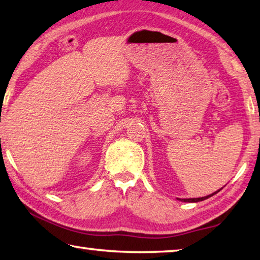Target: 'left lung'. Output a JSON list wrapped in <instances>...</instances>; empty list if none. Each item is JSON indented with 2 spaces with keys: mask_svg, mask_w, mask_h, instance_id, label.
<instances>
[{
  "mask_svg": "<svg viewBox=\"0 0 260 260\" xmlns=\"http://www.w3.org/2000/svg\"><path fill=\"white\" fill-rule=\"evenodd\" d=\"M221 188H222V187H221ZM221 188L218 189L217 192L212 193V194H210V195H207V197H203V198H197V199H178V200H180V201H183V202H200V201H203V200H207V199H209V198H211L212 195H215V194H217L218 192H219V190H221Z\"/></svg>",
  "mask_w": 260,
  "mask_h": 260,
  "instance_id": "left-lung-1",
  "label": "left lung"
}]
</instances>
